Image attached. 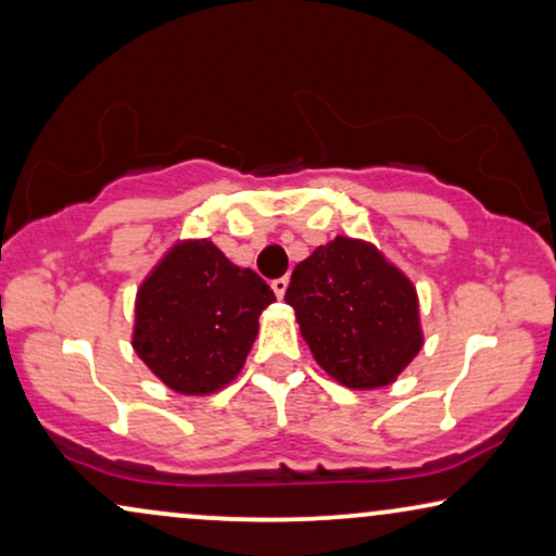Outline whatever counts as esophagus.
Wrapping results in <instances>:
<instances>
[{
	"mask_svg": "<svg viewBox=\"0 0 556 556\" xmlns=\"http://www.w3.org/2000/svg\"><path fill=\"white\" fill-rule=\"evenodd\" d=\"M287 287H290V279H287V277H279V279H274V282H271V290H274V294H277L279 300L285 298Z\"/></svg>",
	"mask_w": 556,
	"mask_h": 556,
	"instance_id": "34e87169",
	"label": "esophagus"
}]
</instances>
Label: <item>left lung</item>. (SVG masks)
<instances>
[{"mask_svg":"<svg viewBox=\"0 0 556 556\" xmlns=\"http://www.w3.org/2000/svg\"><path fill=\"white\" fill-rule=\"evenodd\" d=\"M313 359L349 390L388 388L424 349L416 285L375 243L336 236L285 294Z\"/></svg>","mask_w":556,"mask_h":556,"instance_id":"1","label":"left lung"}]
</instances>
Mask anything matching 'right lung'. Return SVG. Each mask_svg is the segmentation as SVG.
I'll list each match as a JSON object with an SVG mask.
<instances>
[{
    "label": "right lung",
    "instance_id": "obj_1",
    "mask_svg": "<svg viewBox=\"0 0 556 556\" xmlns=\"http://www.w3.org/2000/svg\"><path fill=\"white\" fill-rule=\"evenodd\" d=\"M274 298L256 271L236 266L210 238H181L136 292L130 343L168 390L205 397L241 375Z\"/></svg>",
    "mask_w": 556,
    "mask_h": 556
}]
</instances>
